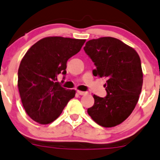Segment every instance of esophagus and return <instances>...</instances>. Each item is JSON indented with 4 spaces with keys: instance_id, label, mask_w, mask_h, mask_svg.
<instances>
[{
    "instance_id": "esophagus-1",
    "label": "esophagus",
    "mask_w": 160,
    "mask_h": 160,
    "mask_svg": "<svg viewBox=\"0 0 160 160\" xmlns=\"http://www.w3.org/2000/svg\"><path fill=\"white\" fill-rule=\"evenodd\" d=\"M77 93H78L80 95H85V94H88V92H85V91H77Z\"/></svg>"
}]
</instances>
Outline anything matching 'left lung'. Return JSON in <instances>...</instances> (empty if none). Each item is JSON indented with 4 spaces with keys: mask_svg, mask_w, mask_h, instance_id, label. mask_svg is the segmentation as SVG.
Segmentation results:
<instances>
[{
    "mask_svg": "<svg viewBox=\"0 0 160 160\" xmlns=\"http://www.w3.org/2000/svg\"><path fill=\"white\" fill-rule=\"evenodd\" d=\"M83 49L96 66L93 75L107 79V95L94 94V104L88 113L104 128L120 124L134 109L142 91L140 57L133 48L110 37L88 41Z\"/></svg>",
    "mask_w": 160,
    "mask_h": 160,
    "instance_id": "left-lung-1",
    "label": "left lung"
}]
</instances>
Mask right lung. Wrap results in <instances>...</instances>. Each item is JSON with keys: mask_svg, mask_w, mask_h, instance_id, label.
I'll return each instance as SVG.
<instances>
[{"mask_svg": "<svg viewBox=\"0 0 160 160\" xmlns=\"http://www.w3.org/2000/svg\"><path fill=\"white\" fill-rule=\"evenodd\" d=\"M85 41L48 37L24 55L18 71V88L25 111L32 120L51 123L75 97V90H66L57 80L60 73L66 75L68 59L80 52Z\"/></svg>", "mask_w": 160, "mask_h": 160, "instance_id": "add662e5", "label": "right lung"}]
</instances>
